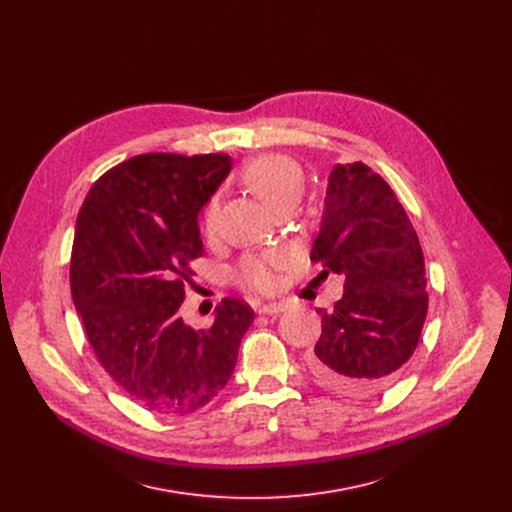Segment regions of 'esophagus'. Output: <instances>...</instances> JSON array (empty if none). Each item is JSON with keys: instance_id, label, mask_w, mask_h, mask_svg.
<instances>
[{"instance_id": "34e87169", "label": "esophagus", "mask_w": 512, "mask_h": 512, "mask_svg": "<svg viewBox=\"0 0 512 512\" xmlns=\"http://www.w3.org/2000/svg\"><path fill=\"white\" fill-rule=\"evenodd\" d=\"M286 308H288L286 302H265V304H261V306L257 308V312H259V314H280V312H284Z\"/></svg>"}]
</instances>
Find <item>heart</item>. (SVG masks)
I'll use <instances>...</instances> for the list:
<instances>
[{
  "mask_svg": "<svg viewBox=\"0 0 512 512\" xmlns=\"http://www.w3.org/2000/svg\"><path fill=\"white\" fill-rule=\"evenodd\" d=\"M243 181L273 210L296 206L304 192V171L288 155L265 153L251 159L243 171ZM218 198H210L202 210V226L206 235H214L218 226ZM286 263L282 251L249 253L245 255L237 269L235 280L239 286L255 292H269L275 288V269Z\"/></svg>",
  "mask_w": 512,
  "mask_h": 512,
  "instance_id": "obj_1",
  "label": "heart"
}]
</instances>
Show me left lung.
<instances>
[{"label": "left lung", "mask_w": 512, "mask_h": 512, "mask_svg": "<svg viewBox=\"0 0 512 512\" xmlns=\"http://www.w3.org/2000/svg\"><path fill=\"white\" fill-rule=\"evenodd\" d=\"M310 261L324 277H345L335 308L316 310L322 333L310 371L343 394L380 392L414 353L429 294L412 222L384 177L361 161L333 167Z\"/></svg>", "instance_id": "8db88e82"}]
</instances>
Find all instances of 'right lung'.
Masks as SVG:
<instances>
[{"label": "right lung", "instance_id": "right-lung-1", "mask_svg": "<svg viewBox=\"0 0 512 512\" xmlns=\"http://www.w3.org/2000/svg\"><path fill=\"white\" fill-rule=\"evenodd\" d=\"M230 167L222 153L136 155L91 185L77 216L69 277L87 341L124 394L155 414L206 406L255 318L239 298H224L206 331L177 312L204 255L198 214Z\"/></svg>", "mask_w": 512, "mask_h": 512}]
</instances>
